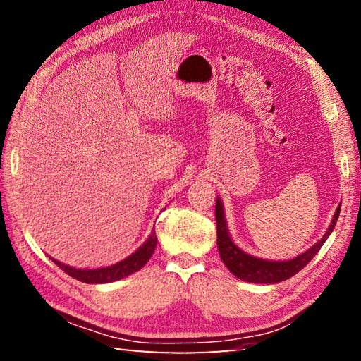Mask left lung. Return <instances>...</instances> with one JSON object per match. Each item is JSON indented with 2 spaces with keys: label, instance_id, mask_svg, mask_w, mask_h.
<instances>
[{
  "label": "left lung",
  "instance_id": "left-lung-1",
  "mask_svg": "<svg viewBox=\"0 0 361 361\" xmlns=\"http://www.w3.org/2000/svg\"><path fill=\"white\" fill-rule=\"evenodd\" d=\"M341 209V203L336 208L334 219L329 225L326 234L321 237L312 248L307 251L301 252V255L290 259V260H267L257 256H251L248 252H245L242 248L237 247L233 242L231 235L228 231V224L225 217V208L220 198L217 197L216 203V221H217V247L220 257L224 260L226 268L231 271L235 278L247 282L255 283H278L281 281H286L291 276H295L298 271H301L302 268L307 265L310 260L315 257L319 248L323 247L327 237L332 234L334 228L338 220Z\"/></svg>",
  "mask_w": 361,
  "mask_h": 361
}]
</instances>
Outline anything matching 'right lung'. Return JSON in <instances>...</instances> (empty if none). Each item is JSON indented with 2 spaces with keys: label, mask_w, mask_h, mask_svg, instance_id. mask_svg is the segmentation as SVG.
Segmentation results:
<instances>
[{
  "label": "right lung",
  "mask_w": 361,
  "mask_h": 361,
  "mask_svg": "<svg viewBox=\"0 0 361 361\" xmlns=\"http://www.w3.org/2000/svg\"><path fill=\"white\" fill-rule=\"evenodd\" d=\"M157 234L155 229H152V234L147 237L140 248H137L135 252H132L128 257H126L121 262L110 265V267H104V268H94V270H80V268H73L70 265H65L59 260H54V264L57 267L62 268V270L70 274L71 278L78 279L80 282H87V283H109L114 282L119 279H124L127 276L133 274L136 271H140L141 268L147 264V260L152 257L153 251L157 248Z\"/></svg>",
  "instance_id": "1"
}]
</instances>
